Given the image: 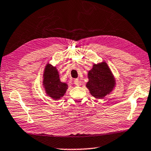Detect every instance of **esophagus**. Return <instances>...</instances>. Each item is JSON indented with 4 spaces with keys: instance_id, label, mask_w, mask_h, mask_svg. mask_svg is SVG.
Masks as SVG:
<instances>
[{
    "instance_id": "esophagus-1",
    "label": "esophagus",
    "mask_w": 151,
    "mask_h": 151,
    "mask_svg": "<svg viewBox=\"0 0 151 151\" xmlns=\"http://www.w3.org/2000/svg\"><path fill=\"white\" fill-rule=\"evenodd\" d=\"M81 81L80 79H75L74 80V85H76L77 86H81Z\"/></svg>"
}]
</instances>
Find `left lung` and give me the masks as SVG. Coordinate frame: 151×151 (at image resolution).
<instances>
[{"label": "left lung", "instance_id": "8db88e82", "mask_svg": "<svg viewBox=\"0 0 151 151\" xmlns=\"http://www.w3.org/2000/svg\"><path fill=\"white\" fill-rule=\"evenodd\" d=\"M86 87L96 99H103L115 87L116 81L109 66L105 61L94 63L88 71Z\"/></svg>", "mask_w": 151, "mask_h": 151}]
</instances>
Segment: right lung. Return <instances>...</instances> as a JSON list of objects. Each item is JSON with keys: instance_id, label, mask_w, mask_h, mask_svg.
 I'll return each instance as SVG.
<instances>
[{"instance_id": "add662e5", "label": "right lung", "mask_w": 151, "mask_h": 151, "mask_svg": "<svg viewBox=\"0 0 151 151\" xmlns=\"http://www.w3.org/2000/svg\"><path fill=\"white\" fill-rule=\"evenodd\" d=\"M43 78V86L48 96L54 100H59L63 97L68 86L61 81L57 68L47 63L44 70Z\"/></svg>"}]
</instances>
